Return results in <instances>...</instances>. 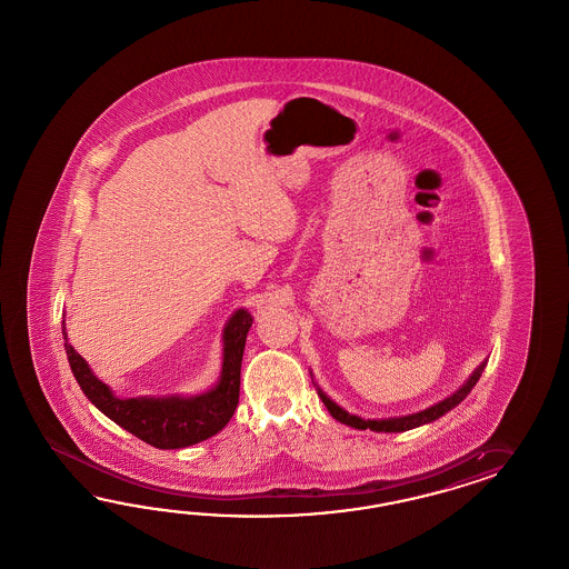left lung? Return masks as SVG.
<instances>
[{
  "mask_svg": "<svg viewBox=\"0 0 569 569\" xmlns=\"http://www.w3.org/2000/svg\"><path fill=\"white\" fill-rule=\"evenodd\" d=\"M483 367H486V361L469 376L466 383H463L452 397L440 400L438 405H433V407L426 409V411L405 415V417H395V419H361V417H357V415L348 413L342 407H338L321 388H317V395L323 400V405L328 407L329 413H331V417H333L336 421H340V423H345V426H350V428H355V430L407 431L419 428V426H423V423H431V421H436L438 417L448 413L450 409H455V407L471 392V388L478 383V379L482 376Z\"/></svg>",
  "mask_w": 569,
  "mask_h": 569,
  "instance_id": "8db88e82",
  "label": "left lung"
}]
</instances>
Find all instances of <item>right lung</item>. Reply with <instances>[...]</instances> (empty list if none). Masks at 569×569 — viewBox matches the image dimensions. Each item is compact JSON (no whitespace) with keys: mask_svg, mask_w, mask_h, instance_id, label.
Listing matches in <instances>:
<instances>
[{"mask_svg":"<svg viewBox=\"0 0 569 569\" xmlns=\"http://www.w3.org/2000/svg\"><path fill=\"white\" fill-rule=\"evenodd\" d=\"M252 315L236 310L223 329V367L212 390L198 397L119 398L93 376L86 359L69 345L62 321L64 348L72 376L86 395L106 417L131 431L139 440L156 448H186L202 442L223 430L236 413L240 400L241 357Z\"/></svg>","mask_w":569,"mask_h":569,"instance_id":"right-lung-1","label":"right lung"}]
</instances>
